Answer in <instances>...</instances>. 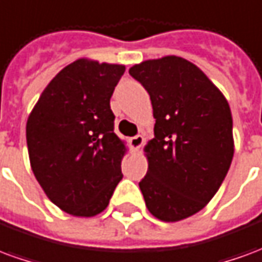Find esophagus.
Wrapping results in <instances>:
<instances>
[{"label": "esophagus", "instance_id": "34e87169", "mask_svg": "<svg viewBox=\"0 0 262 262\" xmlns=\"http://www.w3.org/2000/svg\"><path fill=\"white\" fill-rule=\"evenodd\" d=\"M129 143H130V147L133 150H139V148L142 147V144L144 143V137L142 135H137L135 137H130L129 139Z\"/></svg>", "mask_w": 262, "mask_h": 262}]
</instances>
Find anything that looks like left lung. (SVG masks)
<instances>
[{"mask_svg":"<svg viewBox=\"0 0 262 262\" xmlns=\"http://www.w3.org/2000/svg\"><path fill=\"white\" fill-rule=\"evenodd\" d=\"M129 74L153 105L154 139L144 147L139 182L148 212L163 222L192 216L214 196L230 168L234 142L230 106L202 70L165 56L135 64Z\"/></svg>","mask_w":262,"mask_h":262,"instance_id":"obj_1","label":"left lung"}]
</instances>
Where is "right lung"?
I'll return each mask as SVG.
<instances>
[{
    "mask_svg": "<svg viewBox=\"0 0 262 262\" xmlns=\"http://www.w3.org/2000/svg\"><path fill=\"white\" fill-rule=\"evenodd\" d=\"M125 66L78 59L45 88L26 123L31 167L52 202L73 216L106 209L122 180L125 143L111 97Z\"/></svg>",
    "mask_w": 262,
    "mask_h": 262,
    "instance_id": "1",
    "label": "right lung"
}]
</instances>
